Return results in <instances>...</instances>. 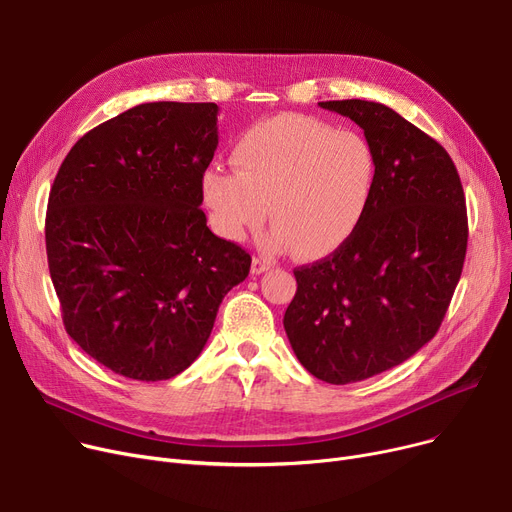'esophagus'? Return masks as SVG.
<instances>
[{
	"instance_id": "esophagus-1",
	"label": "esophagus",
	"mask_w": 512,
	"mask_h": 512,
	"mask_svg": "<svg viewBox=\"0 0 512 512\" xmlns=\"http://www.w3.org/2000/svg\"><path fill=\"white\" fill-rule=\"evenodd\" d=\"M270 270V265H267L263 259H259V257H253V261H251V274L253 276H259V274H263V272H267Z\"/></svg>"
}]
</instances>
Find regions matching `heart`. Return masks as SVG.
I'll return each instance as SVG.
<instances>
[{
	"instance_id": "1",
	"label": "heart",
	"mask_w": 512,
	"mask_h": 512,
	"mask_svg": "<svg viewBox=\"0 0 512 512\" xmlns=\"http://www.w3.org/2000/svg\"><path fill=\"white\" fill-rule=\"evenodd\" d=\"M236 170L211 166L201 195L213 230L242 240L270 207V251L315 259L355 234L375 186V153L353 128H330L284 114L242 132L232 151Z\"/></svg>"
}]
</instances>
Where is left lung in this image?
<instances>
[{"label": "left lung", "mask_w": 512, "mask_h": 512, "mask_svg": "<svg viewBox=\"0 0 512 512\" xmlns=\"http://www.w3.org/2000/svg\"><path fill=\"white\" fill-rule=\"evenodd\" d=\"M319 105L363 128L378 168L359 228L330 257L294 270L284 313L301 365L342 386L400 365L436 336L469 228L459 172L440 143L382 103Z\"/></svg>", "instance_id": "8db88e82"}]
</instances>
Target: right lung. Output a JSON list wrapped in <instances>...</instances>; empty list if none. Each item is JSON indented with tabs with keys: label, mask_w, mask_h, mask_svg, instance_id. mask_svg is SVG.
<instances>
[{
	"label": "right lung",
	"mask_w": 512,
	"mask_h": 512,
	"mask_svg": "<svg viewBox=\"0 0 512 512\" xmlns=\"http://www.w3.org/2000/svg\"><path fill=\"white\" fill-rule=\"evenodd\" d=\"M218 112L141 103L78 139L53 180L45 247L66 332L124 378L184 371L249 276L251 255L215 236L199 209Z\"/></svg>",
	"instance_id": "1"
}]
</instances>
